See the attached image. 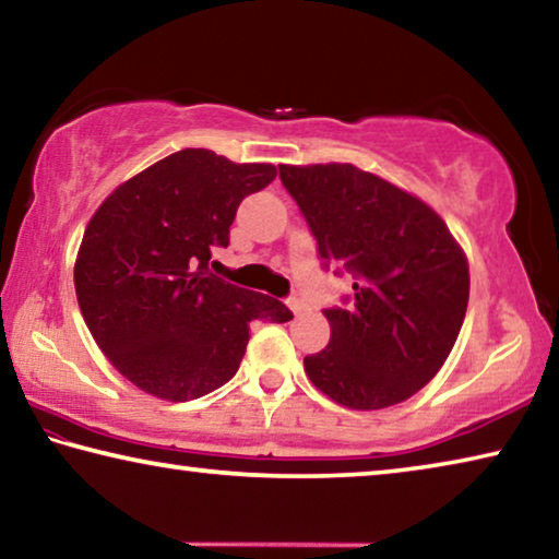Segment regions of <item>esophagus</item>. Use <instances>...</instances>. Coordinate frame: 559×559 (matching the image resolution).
Returning a JSON list of instances; mask_svg holds the SVG:
<instances>
[{"instance_id": "34e87169", "label": "esophagus", "mask_w": 559, "mask_h": 559, "mask_svg": "<svg viewBox=\"0 0 559 559\" xmlns=\"http://www.w3.org/2000/svg\"><path fill=\"white\" fill-rule=\"evenodd\" d=\"M286 302H288V308H290L296 316H300L302 310H306V302H302L298 296H290Z\"/></svg>"}]
</instances>
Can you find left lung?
<instances>
[{
    "mask_svg": "<svg viewBox=\"0 0 559 559\" xmlns=\"http://www.w3.org/2000/svg\"><path fill=\"white\" fill-rule=\"evenodd\" d=\"M323 266L353 276L325 308L330 343L302 359L320 392L349 409L409 400L447 362L468 306V263L441 216L355 165H278Z\"/></svg>",
    "mask_w": 559,
    "mask_h": 559,
    "instance_id": "8db88e82",
    "label": "left lung"
}]
</instances>
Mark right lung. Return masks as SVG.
Wrapping results in <instances>:
<instances>
[{
  "label": "right lung",
  "mask_w": 559,
  "mask_h": 559,
  "mask_svg": "<svg viewBox=\"0 0 559 559\" xmlns=\"http://www.w3.org/2000/svg\"><path fill=\"white\" fill-rule=\"evenodd\" d=\"M276 177L212 150H179L120 185L83 234L73 283L83 320L140 390L187 402L229 382L253 320L286 323L281 300L210 273L243 197Z\"/></svg>",
  "instance_id": "right-lung-1"
}]
</instances>
